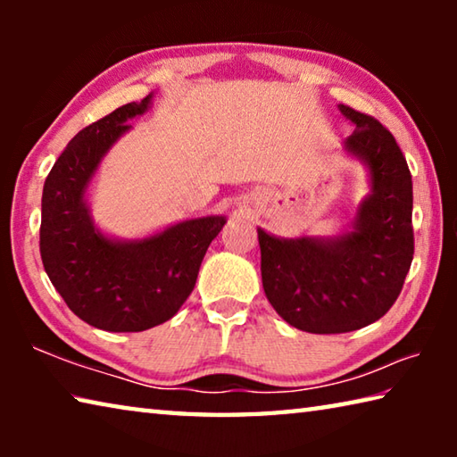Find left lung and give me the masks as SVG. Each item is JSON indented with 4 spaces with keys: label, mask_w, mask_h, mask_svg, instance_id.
Masks as SVG:
<instances>
[{
    "label": "left lung",
    "mask_w": 457,
    "mask_h": 457,
    "mask_svg": "<svg viewBox=\"0 0 457 457\" xmlns=\"http://www.w3.org/2000/svg\"><path fill=\"white\" fill-rule=\"evenodd\" d=\"M357 125L345 149L369 167L370 195L353 231L338 237L282 239L258 229L262 284L274 311L314 335L359 330L395 304L413 260V183L389 130L351 106Z\"/></svg>",
    "instance_id": "8db88e82"
}]
</instances>
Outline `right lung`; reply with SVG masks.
Wrapping results in <instances>:
<instances>
[{
  "label": "right lung",
  "mask_w": 457,
  "mask_h": 457,
  "mask_svg": "<svg viewBox=\"0 0 457 457\" xmlns=\"http://www.w3.org/2000/svg\"><path fill=\"white\" fill-rule=\"evenodd\" d=\"M149 103L151 95L82 129L54 163L42 193L46 274L79 319L108 332H141L175 316L226 223L223 215H207L137 242H117L95 228L84 193L104 153L130 129L127 120Z\"/></svg>",
  "instance_id": "right-lung-1"
}]
</instances>
